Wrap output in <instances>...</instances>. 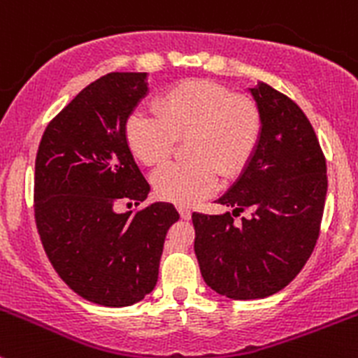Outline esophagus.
I'll use <instances>...</instances> for the list:
<instances>
[{"mask_svg": "<svg viewBox=\"0 0 358 358\" xmlns=\"http://www.w3.org/2000/svg\"><path fill=\"white\" fill-rule=\"evenodd\" d=\"M178 213H180V217L183 218V220H189V218L192 217V211L187 210V208H183V206H178Z\"/></svg>", "mask_w": 358, "mask_h": 358, "instance_id": "1", "label": "esophagus"}]
</instances>
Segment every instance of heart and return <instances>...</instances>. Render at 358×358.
Segmentation results:
<instances>
[{
  "label": "heart",
  "mask_w": 358,
  "mask_h": 358,
  "mask_svg": "<svg viewBox=\"0 0 358 358\" xmlns=\"http://www.w3.org/2000/svg\"><path fill=\"white\" fill-rule=\"evenodd\" d=\"M155 115L133 112L124 124L131 154L145 166L164 161L187 140L189 162H169L152 175L159 199L192 206L234 180L255 155L262 117L255 101L211 80H187L155 99Z\"/></svg>",
  "instance_id": "1"
}]
</instances>
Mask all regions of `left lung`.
<instances>
[{
    "label": "left lung",
    "instance_id": "8db88e82",
    "mask_svg": "<svg viewBox=\"0 0 358 358\" xmlns=\"http://www.w3.org/2000/svg\"><path fill=\"white\" fill-rule=\"evenodd\" d=\"M262 117L259 147L217 203L231 213H192L194 252L204 282L234 301L264 299L285 289L310 259L324 215L327 166L310 120L267 83L248 89Z\"/></svg>",
    "mask_w": 358,
    "mask_h": 358
}]
</instances>
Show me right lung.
<instances>
[{"label": "right lung", "instance_id": "right-lung-1", "mask_svg": "<svg viewBox=\"0 0 358 358\" xmlns=\"http://www.w3.org/2000/svg\"><path fill=\"white\" fill-rule=\"evenodd\" d=\"M148 73H108L87 85L41 136L34 164V218L62 282L99 306L136 304L154 290L169 203L119 213L120 201L147 199L124 124L148 94ZM131 204V203H127Z\"/></svg>", "mask_w": 358, "mask_h": 358}]
</instances>
